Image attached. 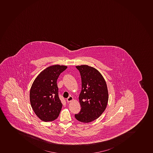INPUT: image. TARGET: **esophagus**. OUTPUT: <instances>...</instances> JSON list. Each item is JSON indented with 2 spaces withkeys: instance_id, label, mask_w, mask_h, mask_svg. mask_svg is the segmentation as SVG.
Returning a JSON list of instances; mask_svg holds the SVG:
<instances>
[{
  "instance_id": "1",
  "label": "esophagus",
  "mask_w": 153,
  "mask_h": 153,
  "mask_svg": "<svg viewBox=\"0 0 153 153\" xmlns=\"http://www.w3.org/2000/svg\"><path fill=\"white\" fill-rule=\"evenodd\" d=\"M74 100L73 97H68V98H67V101L68 102H71V101H73Z\"/></svg>"
}]
</instances>
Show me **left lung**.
I'll return each instance as SVG.
<instances>
[{"label":"left lung","instance_id":"obj_1","mask_svg":"<svg viewBox=\"0 0 153 153\" xmlns=\"http://www.w3.org/2000/svg\"><path fill=\"white\" fill-rule=\"evenodd\" d=\"M82 79V91L79 96L81 106L75 114L79 121L89 123L98 118L105 110L108 92L104 77L98 70L88 65L76 66Z\"/></svg>","mask_w":153,"mask_h":153}]
</instances>
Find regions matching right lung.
I'll list each match as a JSON object with an SVG mask.
<instances>
[{
  "instance_id": "obj_1",
  "label": "right lung",
  "mask_w": 153,
  "mask_h": 153,
  "mask_svg": "<svg viewBox=\"0 0 153 153\" xmlns=\"http://www.w3.org/2000/svg\"><path fill=\"white\" fill-rule=\"evenodd\" d=\"M67 68L65 65H52L43 70L32 85L30 101L38 117L44 122L52 121L59 115L62 104L58 95L56 81Z\"/></svg>"
}]
</instances>
